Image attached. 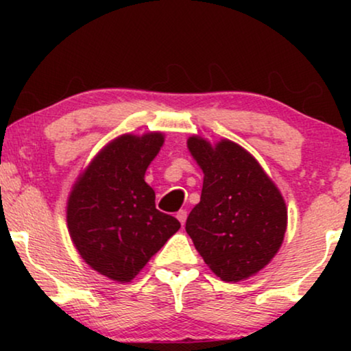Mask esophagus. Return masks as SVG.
<instances>
[{"label":"esophagus","instance_id":"obj_1","mask_svg":"<svg viewBox=\"0 0 351 351\" xmlns=\"http://www.w3.org/2000/svg\"><path fill=\"white\" fill-rule=\"evenodd\" d=\"M176 217H177V220H179V222L184 225L185 223V220H186V210H184V209H180L179 213L176 214Z\"/></svg>","mask_w":351,"mask_h":351}]
</instances>
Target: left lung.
<instances>
[{"label": "left lung", "instance_id": "1", "mask_svg": "<svg viewBox=\"0 0 351 351\" xmlns=\"http://www.w3.org/2000/svg\"><path fill=\"white\" fill-rule=\"evenodd\" d=\"M186 147L203 171L199 203L185 230L222 281L251 278L280 251L287 227L282 195L251 153L227 138L191 136Z\"/></svg>", "mask_w": 351, "mask_h": 351}]
</instances>
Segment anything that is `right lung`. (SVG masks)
Returning <instances> with one entry per match:
<instances>
[{
	"label": "right lung",
	"instance_id": "right-lung-1",
	"mask_svg": "<svg viewBox=\"0 0 351 351\" xmlns=\"http://www.w3.org/2000/svg\"><path fill=\"white\" fill-rule=\"evenodd\" d=\"M165 143L162 132L123 134L107 143L75 182L66 225L83 261L118 282L136 278L180 228L160 213L145 171Z\"/></svg>",
	"mask_w": 351,
	"mask_h": 351
}]
</instances>
